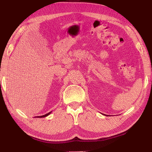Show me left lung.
Masks as SVG:
<instances>
[{"label": "left lung", "mask_w": 152, "mask_h": 152, "mask_svg": "<svg viewBox=\"0 0 152 152\" xmlns=\"http://www.w3.org/2000/svg\"><path fill=\"white\" fill-rule=\"evenodd\" d=\"M103 115H105V114H103Z\"/></svg>", "instance_id": "1"}]
</instances>
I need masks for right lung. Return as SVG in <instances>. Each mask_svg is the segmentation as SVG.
Returning <instances> with one entry per match:
<instances>
[{
  "label": "right lung",
  "instance_id": "add662e5",
  "mask_svg": "<svg viewBox=\"0 0 152 152\" xmlns=\"http://www.w3.org/2000/svg\"><path fill=\"white\" fill-rule=\"evenodd\" d=\"M51 113V112H50L49 113H48V114H45V115H40V116H36V117H34V118H45V117H47L48 115H49Z\"/></svg>",
  "mask_w": 152,
  "mask_h": 152
}]
</instances>
